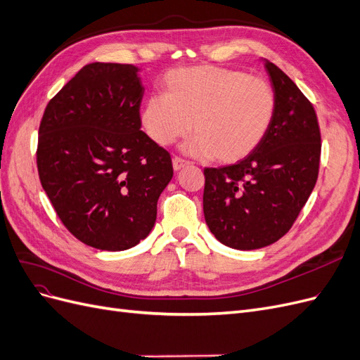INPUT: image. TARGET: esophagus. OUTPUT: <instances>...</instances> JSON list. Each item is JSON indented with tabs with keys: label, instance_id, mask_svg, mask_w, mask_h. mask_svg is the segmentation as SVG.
Listing matches in <instances>:
<instances>
[{
	"label": "esophagus",
	"instance_id": "1",
	"mask_svg": "<svg viewBox=\"0 0 360 360\" xmlns=\"http://www.w3.org/2000/svg\"><path fill=\"white\" fill-rule=\"evenodd\" d=\"M188 163H189L188 160H184L181 158H174L172 159V168H174V171H180L183 167H186Z\"/></svg>",
	"mask_w": 360,
	"mask_h": 360
}]
</instances>
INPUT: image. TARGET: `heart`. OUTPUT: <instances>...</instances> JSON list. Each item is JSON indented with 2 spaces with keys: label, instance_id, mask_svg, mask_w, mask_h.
<instances>
[{
  "label": "heart",
  "instance_id": "obj_1",
  "mask_svg": "<svg viewBox=\"0 0 360 360\" xmlns=\"http://www.w3.org/2000/svg\"><path fill=\"white\" fill-rule=\"evenodd\" d=\"M276 108V93L264 78L198 66L169 72L165 96H151L141 120L150 139L160 147L192 130L195 136L184 146L186 153L236 163L263 143Z\"/></svg>",
  "mask_w": 360,
  "mask_h": 360
}]
</instances>
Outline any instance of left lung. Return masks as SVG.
Listing matches in <instances>:
<instances>
[{
    "label": "left lung",
    "instance_id": "8db88e82",
    "mask_svg": "<svg viewBox=\"0 0 360 360\" xmlns=\"http://www.w3.org/2000/svg\"><path fill=\"white\" fill-rule=\"evenodd\" d=\"M264 68L276 93V115L267 136L233 165L204 169L202 209L214 237L233 249L275 243L297 219L317 183L321 135L317 114L274 63Z\"/></svg>",
    "mask_w": 360,
    "mask_h": 360
}]
</instances>
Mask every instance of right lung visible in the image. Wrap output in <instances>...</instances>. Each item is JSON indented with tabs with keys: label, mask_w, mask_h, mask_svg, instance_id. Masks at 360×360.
<instances>
[{
	"label": "right lung",
	"mask_w": 360,
	"mask_h": 360,
	"mask_svg": "<svg viewBox=\"0 0 360 360\" xmlns=\"http://www.w3.org/2000/svg\"><path fill=\"white\" fill-rule=\"evenodd\" d=\"M138 70L86 64L49 101L39 127V177L63 225L112 252L150 234L172 179L169 153L141 130Z\"/></svg>",
	"instance_id": "1"
}]
</instances>
